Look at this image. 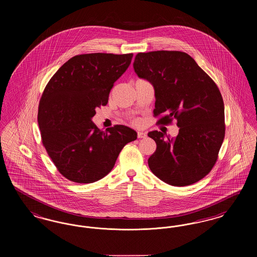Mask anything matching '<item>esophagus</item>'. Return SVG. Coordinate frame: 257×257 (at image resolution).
I'll list each match as a JSON object with an SVG mask.
<instances>
[{"label": "esophagus", "instance_id": "esophagus-1", "mask_svg": "<svg viewBox=\"0 0 257 257\" xmlns=\"http://www.w3.org/2000/svg\"><path fill=\"white\" fill-rule=\"evenodd\" d=\"M138 138L139 139H145V138H147V133H145V132H138Z\"/></svg>", "mask_w": 257, "mask_h": 257}]
</instances>
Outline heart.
Segmentation results:
<instances>
[{"instance_id": "1", "label": "heart", "mask_w": 257, "mask_h": 257, "mask_svg": "<svg viewBox=\"0 0 257 257\" xmlns=\"http://www.w3.org/2000/svg\"><path fill=\"white\" fill-rule=\"evenodd\" d=\"M135 123H136V124H138V123H139V121H138V120H136V121H135Z\"/></svg>"}]
</instances>
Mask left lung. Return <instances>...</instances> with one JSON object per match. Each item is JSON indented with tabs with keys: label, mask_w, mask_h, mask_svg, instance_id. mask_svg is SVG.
Segmentation results:
<instances>
[{
	"label": "left lung",
	"mask_w": 257,
	"mask_h": 257,
	"mask_svg": "<svg viewBox=\"0 0 257 257\" xmlns=\"http://www.w3.org/2000/svg\"><path fill=\"white\" fill-rule=\"evenodd\" d=\"M135 72L155 89L158 124L176 119L177 137L152 131L157 145L148 166L162 181L182 187L205 177L215 166L225 134L224 105L216 83L181 51L138 53Z\"/></svg>",
	"instance_id": "1"
}]
</instances>
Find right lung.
I'll use <instances>...</instances> for the list:
<instances>
[{
	"instance_id": "1",
	"label": "right lung",
	"mask_w": 257,
	"mask_h": 257,
	"mask_svg": "<svg viewBox=\"0 0 257 257\" xmlns=\"http://www.w3.org/2000/svg\"><path fill=\"white\" fill-rule=\"evenodd\" d=\"M133 54L77 55L53 75L38 105L41 140L54 165L66 179L92 183L113 168L123 147L137 139L124 125L101 131L91 118L106 106L114 82Z\"/></svg>"
}]
</instances>
